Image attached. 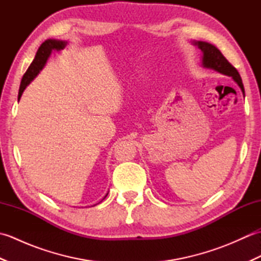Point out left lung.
Returning <instances> with one entry per match:
<instances>
[{
  "label": "left lung",
  "instance_id": "left-lung-1",
  "mask_svg": "<svg viewBox=\"0 0 261 261\" xmlns=\"http://www.w3.org/2000/svg\"><path fill=\"white\" fill-rule=\"evenodd\" d=\"M195 45L201 49V51L203 53L204 67L214 69L221 74L231 76L232 79L234 80V82H237V84L240 86L242 93L245 94V87H243L240 74L238 73L236 67H233V66L228 62V59L223 56L222 53H221L218 48L211 45V43L203 41H197L195 42Z\"/></svg>",
  "mask_w": 261,
  "mask_h": 261
}]
</instances>
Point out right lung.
Masks as SVG:
<instances>
[{"label": "right lung", "mask_w": 261, "mask_h": 261, "mask_svg": "<svg viewBox=\"0 0 261 261\" xmlns=\"http://www.w3.org/2000/svg\"><path fill=\"white\" fill-rule=\"evenodd\" d=\"M64 47H65V42L64 41L51 40V39H49V40H46L40 47H39L35 59H33V62L29 66V68L27 69L23 77H22L21 85H20V88H19L18 99H20L22 93H23L27 85L29 84V83L33 79H35V77L38 75L39 71H40L42 69L43 66H45L48 57L50 56V54L54 50H60V49H63Z\"/></svg>", "instance_id": "add662e5"}]
</instances>
